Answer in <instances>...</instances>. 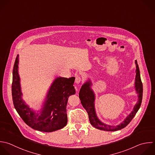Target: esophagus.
<instances>
[{
    "instance_id": "1",
    "label": "esophagus",
    "mask_w": 155,
    "mask_h": 155,
    "mask_svg": "<svg viewBox=\"0 0 155 155\" xmlns=\"http://www.w3.org/2000/svg\"><path fill=\"white\" fill-rule=\"evenodd\" d=\"M82 81V78L79 76H77L76 77V79H75V82L76 84H79Z\"/></svg>"
}]
</instances>
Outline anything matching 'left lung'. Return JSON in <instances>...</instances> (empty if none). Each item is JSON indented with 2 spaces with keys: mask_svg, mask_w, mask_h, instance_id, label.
Masks as SVG:
<instances>
[{
  "mask_svg": "<svg viewBox=\"0 0 155 155\" xmlns=\"http://www.w3.org/2000/svg\"><path fill=\"white\" fill-rule=\"evenodd\" d=\"M136 64V79H135V88L137 93L138 94V101L137 104L134 105L133 110L131 112V113L125 119V120L119 125L117 126H112L106 125L99 120L97 118L94 108V99L95 96L94 94L91 90L90 86L91 85V82H87L85 83L81 87L79 96L81 102V104L84 108L86 110L90 120V124L95 128L108 131H113L119 130L120 129L124 128L132 120L134 116L136 115V113L137 112L138 110L139 109L142 99V93H143V88H142V83L140 79V71L139 68L137 63V61H135Z\"/></svg>",
  "mask_w": 155,
  "mask_h": 155,
  "instance_id": "1",
  "label": "left lung"
}]
</instances>
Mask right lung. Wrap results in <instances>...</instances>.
Wrapping results in <instances>:
<instances>
[{"instance_id":"1","label":"right lung","mask_w":155,"mask_h":155,"mask_svg":"<svg viewBox=\"0 0 155 155\" xmlns=\"http://www.w3.org/2000/svg\"><path fill=\"white\" fill-rule=\"evenodd\" d=\"M18 64L19 55L13 67L12 87L13 104L21 117L31 128L44 132H51L64 127L67 124L66 107L68 97L76 93L73 86L75 78H56L50 88L42 110L36 113L22 99Z\"/></svg>"}]
</instances>
